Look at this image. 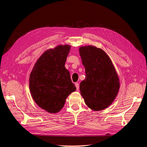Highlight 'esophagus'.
I'll use <instances>...</instances> for the list:
<instances>
[{
  "instance_id": "1",
  "label": "esophagus",
  "mask_w": 147,
  "mask_h": 147,
  "mask_svg": "<svg viewBox=\"0 0 147 147\" xmlns=\"http://www.w3.org/2000/svg\"><path fill=\"white\" fill-rule=\"evenodd\" d=\"M75 84V86H76V88H77V90L78 91V90H79V88H80V86H79V83H76Z\"/></svg>"
}]
</instances>
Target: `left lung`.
Listing matches in <instances>:
<instances>
[{
    "mask_svg": "<svg viewBox=\"0 0 147 147\" xmlns=\"http://www.w3.org/2000/svg\"><path fill=\"white\" fill-rule=\"evenodd\" d=\"M86 78L80 84L81 95L88 107L95 111L112 103L119 88V78L106 53L93 46L79 49Z\"/></svg>",
    "mask_w": 147,
    "mask_h": 147,
    "instance_id": "8db88e82",
    "label": "left lung"
}]
</instances>
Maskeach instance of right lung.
<instances>
[{"label":"right lung","mask_w":147,"mask_h":147,"mask_svg":"<svg viewBox=\"0 0 147 147\" xmlns=\"http://www.w3.org/2000/svg\"><path fill=\"white\" fill-rule=\"evenodd\" d=\"M70 46L47 50L35 63L29 78L32 98L40 107L55 113L63 108L68 96L76 90L65 67Z\"/></svg>","instance_id":"1"}]
</instances>
